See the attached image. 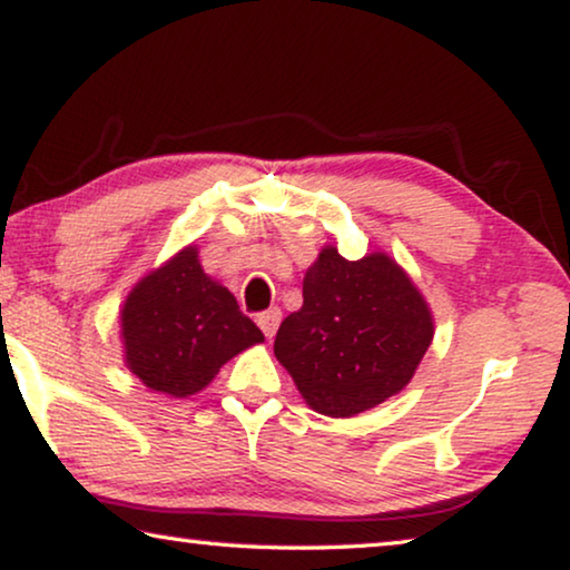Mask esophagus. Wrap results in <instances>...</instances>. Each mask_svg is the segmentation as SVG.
I'll use <instances>...</instances> for the list:
<instances>
[{"label": "esophagus", "mask_w": 570, "mask_h": 570, "mask_svg": "<svg viewBox=\"0 0 570 570\" xmlns=\"http://www.w3.org/2000/svg\"><path fill=\"white\" fill-rule=\"evenodd\" d=\"M278 325H282V309L278 307H271V309L258 314V327L263 330V335L266 337H274Z\"/></svg>", "instance_id": "esophagus-1"}]
</instances>
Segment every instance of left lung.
<instances>
[{"label":"left lung","mask_w":570,"mask_h":570,"mask_svg":"<svg viewBox=\"0 0 570 570\" xmlns=\"http://www.w3.org/2000/svg\"><path fill=\"white\" fill-rule=\"evenodd\" d=\"M432 343L422 294L384 253L345 261L327 245L304 276V304L276 333L274 353L304 402L353 417L402 392Z\"/></svg>","instance_id":"obj_1"}]
</instances>
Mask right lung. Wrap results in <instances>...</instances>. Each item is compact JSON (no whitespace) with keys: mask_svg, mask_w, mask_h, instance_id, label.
I'll list each match as a JSON object with an SVG mask.
<instances>
[{"mask_svg":"<svg viewBox=\"0 0 570 570\" xmlns=\"http://www.w3.org/2000/svg\"><path fill=\"white\" fill-rule=\"evenodd\" d=\"M127 366L153 392H202L227 361L263 333L235 296L204 274L186 248L132 288L122 309Z\"/></svg>","mask_w":570,"mask_h":570,"instance_id":"right-lung-1","label":"right lung"}]
</instances>
